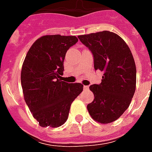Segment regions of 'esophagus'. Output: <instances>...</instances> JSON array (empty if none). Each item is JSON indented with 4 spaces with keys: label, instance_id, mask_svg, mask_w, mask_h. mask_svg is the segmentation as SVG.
<instances>
[{
    "label": "esophagus",
    "instance_id": "esophagus-1",
    "mask_svg": "<svg viewBox=\"0 0 152 152\" xmlns=\"http://www.w3.org/2000/svg\"><path fill=\"white\" fill-rule=\"evenodd\" d=\"M83 88H84V90H88V89H89V86H84V87H83Z\"/></svg>",
    "mask_w": 152,
    "mask_h": 152
}]
</instances>
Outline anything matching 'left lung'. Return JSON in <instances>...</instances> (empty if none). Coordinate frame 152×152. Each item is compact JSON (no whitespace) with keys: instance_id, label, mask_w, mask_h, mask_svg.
I'll use <instances>...</instances> for the list:
<instances>
[{"instance_id":"left-lung-1","label":"left lung","mask_w":152,"mask_h":152,"mask_svg":"<svg viewBox=\"0 0 152 152\" xmlns=\"http://www.w3.org/2000/svg\"><path fill=\"white\" fill-rule=\"evenodd\" d=\"M79 40L94 57V69L103 72L102 82L89 86L94 99L87 105L94 121L108 124L129 107L136 89V66L124 40L114 32L103 31L82 35Z\"/></svg>"}]
</instances>
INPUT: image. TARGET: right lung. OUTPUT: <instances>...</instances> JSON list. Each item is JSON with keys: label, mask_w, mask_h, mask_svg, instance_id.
<instances>
[{"label": "right lung", "mask_w": 152, "mask_h": 152, "mask_svg": "<svg viewBox=\"0 0 152 152\" xmlns=\"http://www.w3.org/2000/svg\"><path fill=\"white\" fill-rule=\"evenodd\" d=\"M75 36L47 35L35 41L28 50L21 72L24 100L41 127L56 128L68 118L72 102L83 91L80 83H66L63 62Z\"/></svg>", "instance_id": "right-lung-1"}]
</instances>
